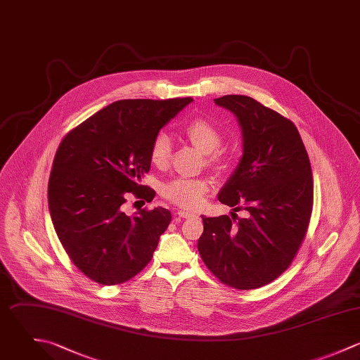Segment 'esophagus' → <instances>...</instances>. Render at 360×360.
<instances>
[{
    "mask_svg": "<svg viewBox=\"0 0 360 360\" xmlns=\"http://www.w3.org/2000/svg\"><path fill=\"white\" fill-rule=\"evenodd\" d=\"M176 214H178L179 217H182V219H186V217H192V216H193L192 212H185V210H178Z\"/></svg>",
    "mask_w": 360,
    "mask_h": 360,
    "instance_id": "esophagus-1",
    "label": "esophagus"
}]
</instances>
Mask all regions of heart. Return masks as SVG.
Listing matches in <instances>:
<instances>
[{
  "label": "heart",
  "instance_id": "b5f03b06",
  "mask_svg": "<svg viewBox=\"0 0 360 360\" xmlns=\"http://www.w3.org/2000/svg\"><path fill=\"white\" fill-rule=\"evenodd\" d=\"M185 134L196 148L207 154V162L210 165L220 168L226 164L227 161L226 154L221 150H217L223 141V136L214 123L202 117L195 119L186 126ZM171 153H172L171 139L164 133L158 134L151 144V150H150L151 162L157 167H165L169 162ZM207 189H209L207 179L179 178L168 182L164 186V195L168 200H171L172 203L181 207L196 209L202 203L203 195L207 192Z\"/></svg>",
  "mask_w": 360,
  "mask_h": 360
}]
</instances>
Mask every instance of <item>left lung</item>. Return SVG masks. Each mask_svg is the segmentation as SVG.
Here are the masks:
<instances>
[{
  "instance_id": "1",
  "label": "left lung",
  "mask_w": 360,
  "mask_h": 360,
  "mask_svg": "<svg viewBox=\"0 0 360 360\" xmlns=\"http://www.w3.org/2000/svg\"><path fill=\"white\" fill-rule=\"evenodd\" d=\"M216 105L233 112L243 131V157L219 192L231 213L205 217L199 254L224 285L250 290L279 278L295 259L313 210L309 154L292 120L245 95Z\"/></svg>"
}]
</instances>
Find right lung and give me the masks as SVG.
<instances>
[{
	"mask_svg": "<svg viewBox=\"0 0 360 360\" xmlns=\"http://www.w3.org/2000/svg\"><path fill=\"white\" fill-rule=\"evenodd\" d=\"M192 101H117L60 143L49 178V210L67 255L91 281L120 285L151 261L171 223L169 210L140 209L127 216L122 206L130 193L154 199L155 192L140 185L150 171L151 144Z\"/></svg>",
	"mask_w": 360,
	"mask_h": 360,
	"instance_id": "add662e5",
	"label": "right lung"
}]
</instances>
